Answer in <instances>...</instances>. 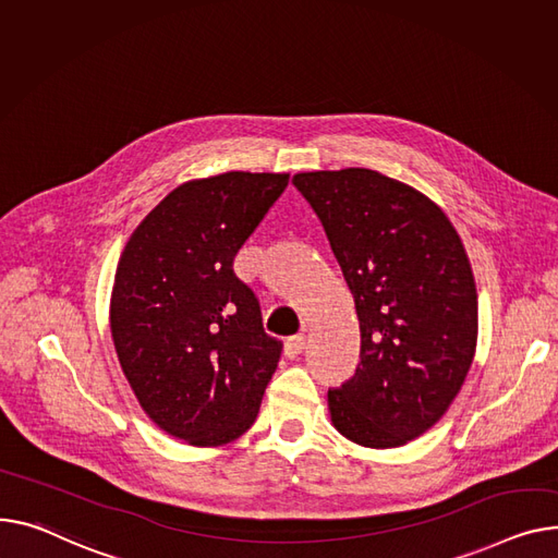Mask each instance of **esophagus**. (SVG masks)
I'll use <instances>...</instances> for the list:
<instances>
[{
	"mask_svg": "<svg viewBox=\"0 0 558 558\" xmlns=\"http://www.w3.org/2000/svg\"><path fill=\"white\" fill-rule=\"evenodd\" d=\"M305 333H295V337H291V339H287V343H284V356L287 359H295L299 356L303 350H305Z\"/></svg>",
	"mask_w": 558,
	"mask_h": 558,
	"instance_id": "esophagus-1",
	"label": "esophagus"
}]
</instances>
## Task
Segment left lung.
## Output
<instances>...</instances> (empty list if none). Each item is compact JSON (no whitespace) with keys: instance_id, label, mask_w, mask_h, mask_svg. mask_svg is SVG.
<instances>
[{"instance_id":"left-lung-1","label":"left lung","mask_w":558,"mask_h":558,"mask_svg":"<svg viewBox=\"0 0 558 558\" xmlns=\"http://www.w3.org/2000/svg\"><path fill=\"white\" fill-rule=\"evenodd\" d=\"M354 295L361 361L329 388L333 426L369 449L420 437L451 405L477 341L462 240L426 195L377 170L293 174Z\"/></svg>"}]
</instances>
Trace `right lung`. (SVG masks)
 <instances>
[{"mask_svg":"<svg viewBox=\"0 0 558 558\" xmlns=\"http://www.w3.org/2000/svg\"><path fill=\"white\" fill-rule=\"evenodd\" d=\"M287 183L274 172L183 183L119 259L109 316L123 373L150 420L195 447L251 428L280 361L233 259Z\"/></svg>","mask_w":558,"mask_h":558,"instance_id":"obj_1","label":"right lung"}]
</instances>
